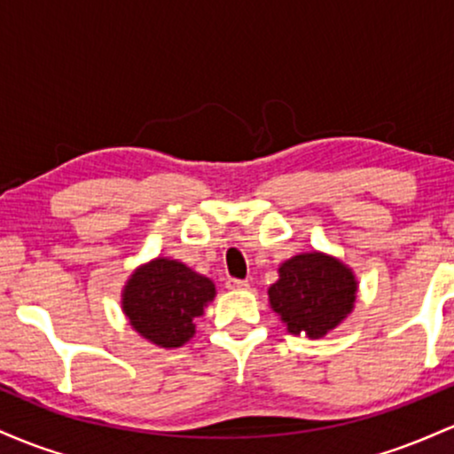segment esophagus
I'll return each mask as SVG.
<instances>
[{
	"mask_svg": "<svg viewBox=\"0 0 454 454\" xmlns=\"http://www.w3.org/2000/svg\"><path fill=\"white\" fill-rule=\"evenodd\" d=\"M247 286H249L247 279H237V278L226 279V288H231V290H245Z\"/></svg>",
	"mask_w": 454,
	"mask_h": 454,
	"instance_id": "esophagus-1",
	"label": "esophagus"
}]
</instances>
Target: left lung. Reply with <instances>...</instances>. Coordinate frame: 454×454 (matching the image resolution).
Here are the masks:
<instances>
[{
	"label": "left lung",
	"instance_id": "left-lung-1",
	"mask_svg": "<svg viewBox=\"0 0 454 454\" xmlns=\"http://www.w3.org/2000/svg\"><path fill=\"white\" fill-rule=\"evenodd\" d=\"M269 299L293 335L317 340L352 311L356 281L340 260L301 254L281 264Z\"/></svg>",
	"mask_w": 454,
	"mask_h": 454
}]
</instances>
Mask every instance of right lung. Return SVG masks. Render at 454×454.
I'll return each instance as SVG.
<instances>
[{"instance_id":"right-lung-1","label":"right lung","mask_w":454,"mask_h":454,"mask_svg":"<svg viewBox=\"0 0 454 454\" xmlns=\"http://www.w3.org/2000/svg\"><path fill=\"white\" fill-rule=\"evenodd\" d=\"M215 296L211 279L176 260L158 258L128 281L123 309L143 337L164 348H179L194 335L198 317Z\"/></svg>"}]
</instances>
